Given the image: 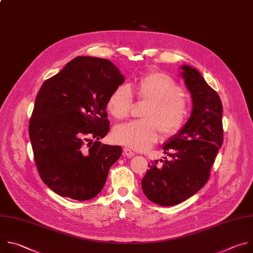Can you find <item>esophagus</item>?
<instances>
[{
	"label": "esophagus",
	"mask_w": 253,
	"mask_h": 253,
	"mask_svg": "<svg viewBox=\"0 0 253 253\" xmlns=\"http://www.w3.org/2000/svg\"><path fill=\"white\" fill-rule=\"evenodd\" d=\"M124 156H126L127 158H132L135 156V154L129 148H124Z\"/></svg>",
	"instance_id": "obj_1"
}]
</instances>
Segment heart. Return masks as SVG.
Listing matches in <instances>:
<instances>
[{
  "instance_id": "b5f03b06",
  "label": "heart",
  "mask_w": 253,
  "mask_h": 253,
  "mask_svg": "<svg viewBox=\"0 0 253 253\" xmlns=\"http://www.w3.org/2000/svg\"><path fill=\"white\" fill-rule=\"evenodd\" d=\"M139 99L149 100L142 121H134L115 127L116 142L135 150H146L161 137V126L166 135L177 133L188 116V106L180 85L169 75L150 72L140 77L135 84ZM133 105L130 88L126 84L117 86L109 96L107 107L118 120L129 117Z\"/></svg>"
}]
</instances>
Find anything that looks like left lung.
Here are the masks:
<instances>
[{"mask_svg":"<svg viewBox=\"0 0 253 253\" xmlns=\"http://www.w3.org/2000/svg\"><path fill=\"white\" fill-rule=\"evenodd\" d=\"M180 69L192 99L190 118L164 143L169 160L149 164L141 179L145 196L163 207L178 205L205 186L223 141L219 95L196 69L187 65Z\"/></svg>","mask_w":253,"mask_h":253,"instance_id":"left-lung-1","label":"left lung"}]
</instances>
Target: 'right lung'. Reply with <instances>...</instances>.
Here are the masks:
<instances>
[{"instance_id":"add662e5","label":"right lung","mask_w":253,"mask_h":253,"mask_svg":"<svg viewBox=\"0 0 253 253\" xmlns=\"http://www.w3.org/2000/svg\"><path fill=\"white\" fill-rule=\"evenodd\" d=\"M124 82L111 61L77 57L42 84L29 134L40 176L57 194L83 201L103 189L123 149L98 139L110 130L109 96Z\"/></svg>"}]
</instances>
